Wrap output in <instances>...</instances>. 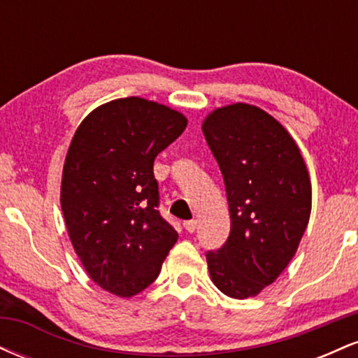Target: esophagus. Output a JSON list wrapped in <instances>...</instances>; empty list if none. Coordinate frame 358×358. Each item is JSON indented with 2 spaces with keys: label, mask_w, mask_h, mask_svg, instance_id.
<instances>
[{
  "label": "esophagus",
  "mask_w": 358,
  "mask_h": 358,
  "mask_svg": "<svg viewBox=\"0 0 358 358\" xmlns=\"http://www.w3.org/2000/svg\"><path fill=\"white\" fill-rule=\"evenodd\" d=\"M183 227H185V231H187V232L193 234V232L196 231V220H187V222H183Z\"/></svg>",
  "instance_id": "1"
}]
</instances>
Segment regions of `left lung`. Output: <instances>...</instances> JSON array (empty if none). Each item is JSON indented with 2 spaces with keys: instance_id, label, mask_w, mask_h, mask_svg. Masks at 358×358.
Listing matches in <instances>:
<instances>
[{
  "instance_id": "left-lung-1",
  "label": "left lung",
  "mask_w": 358,
  "mask_h": 358,
  "mask_svg": "<svg viewBox=\"0 0 358 358\" xmlns=\"http://www.w3.org/2000/svg\"><path fill=\"white\" fill-rule=\"evenodd\" d=\"M202 129L231 213L225 244L207 252L210 278L227 296H256L296 254L311 213L310 175L294 139L256 106L215 109Z\"/></svg>"
}]
</instances>
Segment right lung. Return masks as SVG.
<instances>
[{
	"label": "right lung",
	"mask_w": 358,
	"mask_h": 358,
	"mask_svg": "<svg viewBox=\"0 0 358 358\" xmlns=\"http://www.w3.org/2000/svg\"><path fill=\"white\" fill-rule=\"evenodd\" d=\"M187 117L141 97L94 109L73 134L60 205L73 249L96 285L121 298L158 278L178 234L158 210L153 163Z\"/></svg>",
	"instance_id": "right-lung-1"
}]
</instances>
